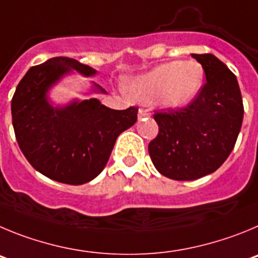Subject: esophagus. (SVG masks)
Segmentation results:
<instances>
[{
	"instance_id": "1",
	"label": "esophagus",
	"mask_w": 258,
	"mask_h": 258,
	"mask_svg": "<svg viewBox=\"0 0 258 258\" xmlns=\"http://www.w3.org/2000/svg\"><path fill=\"white\" fill-rule=\"evenodd\" d=\"M150 112L148 109H139V119H143L145 117H149Z\"/></svg>"
}]
</instances>
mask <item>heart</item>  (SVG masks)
Instances as JSON below:
<instances>
[{
    "label": "heart",
    "instance_id": "obj_1",
    "mask_svg": "<svg viewBox=\"0 0 258 258\" xmlns=\"http://www.w3.org/2000/svg\"><path fill=\"white\" fill-rule=\"evenodd\" d=\"M203 83V68L196 60L169 61L136 77L128 85L132 96L143 103L158 101L166 108L187 105Z\"/></svg>",
    "mask_w": 258,
    "mask_h": 258
}]
</instances>
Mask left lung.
Segmentation results:
<instances>
[{
  "mask_svg": "<svg viewBox=\"0 0 258 258\" xmlns=\"http://www.w3.org/2000/svg\"><path fill=\"white\" fill-rule=\"evenodd\" d=\"M191 56L201 62L207 81L185 108L155 110L159 131L148 146L159 173L178 181L210 175L226 161L244 114L235 74L215 55Z\"/></svg>",
  "mask_w": 258,
  "mask_h": 258,
  "instance_id": "1",
  "label": "left lung"
}]
</instances>
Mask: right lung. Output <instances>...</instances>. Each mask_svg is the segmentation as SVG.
Returning a JSON list of instances; mask_svg holds the SVG:
<instances>
[{
	"instance_id": "1",
	"label": "right lung",
	"mask_w": 258,
	"mask_h": 258,
	"mask_svg": "<svg viewBox=\"0 0 258 258\" xmlns=\"http://www.w3.org/2000/svg\"><path fill=\"white\" fill-rule=\"evenodd\" d=\"M72 71L86 77L96 73L66 56L32 67L16 87L11 114L16 141L34 169L62 184L82 185L103 171L118 136L138 120V108L114 110L97 99L54 108L46 94Z\"/></svg>"
}]
</instances>
